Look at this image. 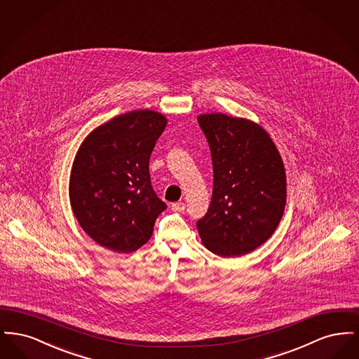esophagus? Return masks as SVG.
Returning <instances> with one entry per match:
<instances>
[{
  "instance_id": "1",
  "label": "esophagus",
  "mask_w": 359,
  "mask_h": 359,
  "mask_svg": "<svg viewBox=\"0 0 359 359\" xmlns=\"http://www.w3.org/2000/svg\"><path fill=\"white\" fill-rule=\"evenodd\" d=\"M172 210L176 211V212H183L186 210V205L183 202H177V203H173L171 205Z\"/></svg>"
}]
</instances>
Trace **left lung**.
Here are the masks:
<instances>
[{"instance_id": "obj_1", "label": "left lung", "mask_w": 359, "mask_h": 359, "mask_svg": "<svg viewBox=\"0 0 359 359\" xmlns=\"http://www.w3.org/2000/svg\"><path fill=\"white\" fill-rule=\"evenodd\" d=\"M210 145L212 198L196 227L205 248L221 257L253 252L272 237L287 203L283 158L253 121L222 113L198 117Z\"/></svg>"}]
</instances>
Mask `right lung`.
I'll return each instance as SVG.
<instances>
[{"mask_svg":"<svg viewBox=\"0 0 359 359\" xmlns=\"http://www.w3.org/2000/svg\"><path fill=\"white\" fill-rule=\"evenodd\" d=\"M167 122L149 109L121 114L95 128L75 154L71 208L86 234L106 249L136 252L167 208L149 175V157Z\"/></svg>","mask_w":359,"mask_h":359,"instance_id":"obj_1","label":"right lung"}]
</instances>
